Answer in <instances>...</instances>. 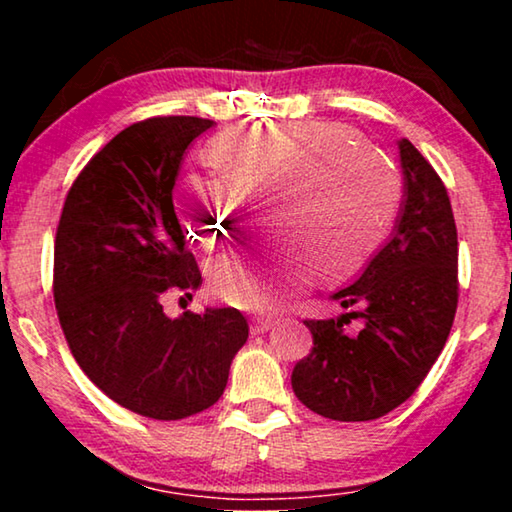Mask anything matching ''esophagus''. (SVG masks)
I'll use <instances>...</instances> for the list:
<instances>
[{
  "label": "esophagus",
  "instance_id": "esophagus-1",
  "mask_svg": "<svg viewBox=\"0 0 512 512\" xmlns=\"http://www.w3.org/2000/svg\"><path fill=\"white\" fill-rule=\"evenodd\" d=\"M271 327H273L271 318H253V320H250V332H253V334H264Z\"/></svg>",
  "mask_w": 512,
  "mask_h": 512
}]
</instances>
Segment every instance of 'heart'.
Masks as SVG:
<instances>
[{
	"label": "heart",
	"instance_id": "b5f03b06",
	"mask_svg": "<svg viewBox=\"0 0 512 512\" xmlns=\"http://www.w3.org/2000/svg\"><path fill=\"white\" fill-rule=\"evenodd\" d=\"M219 173L185 171L176 212L201 248L235 237L244 198H271L268 221L314 250L320 266L345 268L366 257L395 219L400 173L388 155L350 128L323 121L248 124L212 146ZM284 237L214 259L210 291L237 309H273L296 291L305 271Z\"/></svg>",
	"mask_w": 512,
	"mask_h": 512
}]
</instances>
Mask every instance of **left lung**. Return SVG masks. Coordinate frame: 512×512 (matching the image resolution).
Wrapping results in <instances>:
<instances>
[{"label":"left lung","mask_w":512,"mask_h":512,"mask_svg":"<svg viewBox=\"0 0 512 512\" xmlns=\"http://www.w3.org/2000/svg\"><path fill=\"white\" fill-rule=\"evenodd\" d=\"M404 198L391 239L352 284L332 293L343 309L305 320L314 348L296 363L291 386L318 415L377 420L409 400L443 352L458 302V237L443 180L409 140L397 142ZM361 317L357 335L344 332Z\"/></svg>","instance_id":"obj_1"}]
</instances>
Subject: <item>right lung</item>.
I'll list each match as a JSON object with an SVG mask.
<instances>
[{"label": "right lung", "mask_w": 512, "mask_h": 512, "mask_svg": "<svg viewBox=\"0 0 512 512\" xmlns=\"http://www.w3.org/2000/svg\"><path fill=\"white\" fill-rule=\"evenodd\" d=\"M212 119L153 117L103 146L65 198L54 300L76 363L110 400L153 420H183L225 391L248 339L232 307L169 318V291L203 284L173 210L185 153Z\"/></svg>", "instance_id": "right-lung-1"}]
</instances>
